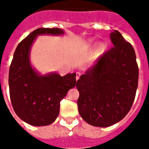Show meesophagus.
Returning a JSON list of instances; mask_svg holds the SVG:
<instances>
[{
    "mask_svg": "<svg viewBox=\"0 0 149 149\" xmlns=\"http://www.w3.org/2000/svg\"><path fill=\"white\" fill-rule=\"evenodd\" d=\"M80 76H81V73H80V72H77V77H76V80H77V81H78V80H79Z\"/></svg>",
    "mask_w": 149,
    "mask_h": 149,
    "instance_id": "1",
    "label": "esophagus"
}]
</instances>
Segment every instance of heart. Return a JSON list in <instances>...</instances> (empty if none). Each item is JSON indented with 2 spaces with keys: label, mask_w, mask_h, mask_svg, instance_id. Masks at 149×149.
I'll return each instance as SVG.
<instances>
[{
  "label": "heart",
  "mask_w": 149,
  "mask_h": 149,
  "mask_svg": "<svg viewBox=\"0 0 149 149\" xmlns=\"http://www.w3.org/2000/svg\"><path fill=\"white\" fill-rule=\"evenodd\" d=\"M93 42V40L90 39L88 40V43H92ZM105 49H106V44L104 42H100L98 45H97V53H102L105 51Z\"/></svg>",
  "instance_id": "heart-1"
}]
</instances>
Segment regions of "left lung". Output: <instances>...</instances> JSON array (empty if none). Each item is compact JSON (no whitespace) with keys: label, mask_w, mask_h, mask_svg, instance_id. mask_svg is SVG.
Segmentation results:
<instances>
[{"label":"left lung","mask_w":149,"mask_h":149,"mask_svg":"<svg viewBox=\"0 0 149 149\" xmlns=\"http://www.w3.org/2000/svg\"><path fill=\"white\" fill-rule=\"evenodd\" d=\"M110 39L114 47L77 82L80 115L88 124L101 128L113 125L128 114L138 86L134 49L117 30L111 33Z\"/></svg>","instance_id":"1"}]
</instances>
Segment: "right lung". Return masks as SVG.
Masks as SVG:
<instances>
[{
    "label": "right lung",
    "instance_id": "1",
    "mask_svg": "<svg viewBox=\"0 0 149 149\" xmlns=\"http://www.w3.org/2000/svg\"><path fill=\"white\" fill-rule=\"evenodd\" d=\"M64 33V30L57 28H40L24 38L15 50L8 74L10 99L16 114L29 125L45 126L55 121L61 100L76 86L75 72L64 77L57 72L42 75L30 61L31 48L37 36Z\"/></svg>",
    "mask_w": 149,
    "mask_h": 149
}]
</instances>
